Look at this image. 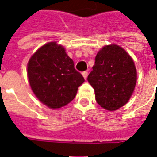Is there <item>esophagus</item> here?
Wrapping results in <instances>:
<instances>
[{"label":"esophagus","instance_id":"obj_1","mask_svg":"<svg viewBox=\"0 0 157 157\" xmlns=\"http://www.w3.org/2000/svg\"><path fill=\"white\" fill-rule=\"evenodd\" d=\"M82 75H83V77L85 78V79H86L88 76V72L87 71H83V72H82Z\"/></svg>","mask_w":157,"mask_h":157}]
</instances>
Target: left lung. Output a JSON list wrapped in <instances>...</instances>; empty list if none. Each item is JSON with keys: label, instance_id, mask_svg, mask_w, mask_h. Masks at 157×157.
I'll use <instances>...</instances> for the list:
<instances>
[{"label": "left lung", "instance_id": "obj_1", "mask_svg": "<svg viewBox=\"0 0 157 157\" xmlns=\"http://www.w3.org/2000/svg\"><path fill=\"white\" fill-rule=\"evenodd\" d=\"M137 73L128 53L116 44L104 46L96 57L87 80L99 105L115 111L128 103L134 93Z\"/></svg>", "mask_w": 157, "mask_h": 157}]
</instances>
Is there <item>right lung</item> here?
<instances>
[{
  "label": "right lung",
  "instance_id": "right-lung-1",
  "mask_svg": "<svg viewBox=\"0 0 157 157\" xmlns=\"http://www.w3.org/2000/svg\"><path fill=\"white\" fill-rule=\"evenodd\" d=\"M27 71L35 95L52 109L70 103L85 81L64 48L56 42L48 43L35 52L29 60Z\"/></svg>",
  "mask_w": 157,
  "mask_h": 157
}]
</instances>
